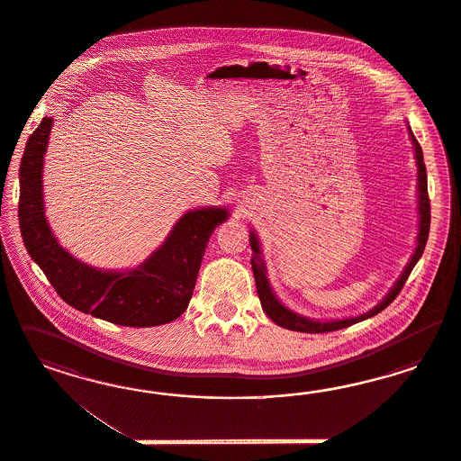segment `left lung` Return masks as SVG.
<instances>
[{"instance_id":"left-lung-1","label":"left lung","mask_w":461,"mask_h":461,"mask_svg":"<svg viewBox=\"0 0 461 461\" xmlns=\"http://www.w3.org/2000/svg\"><path fill=\"white\" fill-rule=\"evenodd\" d=\"M409 133H411V139H412V143H414L416 160H418L419 214H420V221H419L418 247H416V251H414L409 266L405 267L401 279L395 282V285L392 287L391 293L387 294V297L377 307H374L370 312L362 314L358 318L326 322L306 320V318H301V316L294 314L289 309L282 306L279 301H277V297L272 293L270 284H268V279H267L266 276V267H264V262L258 257L260 255L258 241H257L255 235L250 233L251 250L255 251V255L251 258V270H253V276H255L257 293H258V299L262 303V307H264L267 316L276 324H279V326L285 328V330L301 331V333H330V331L343 330V328H348V326L355 324V322H360L363 320H368V318L375 316L380 311H384L385 307L389 306L392 301L402 291L405 280L409 279L412 268L418 264L419 258L422 257V251L426 249V241H428V237H429V224H431V203H429V195H428V176H426V166H424V158H422V149H420L418 140L414 137V133L411 131V128H409Z\"/></svg>"}]
</instances>
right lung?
<instances>
[{"label":"right lung","instance_id":"obj_1","mask_svg":"<svg viewBox=\"0 0 461 461\" xmlns=\"http://www.w3.org/2000/svg\"><path fill=\"white\" fill-rule=\"evenodd\" d=\"M50 128L52 118H43L28 139L20 166L18 220L32 260L56 293L86 314L131 328L177 320L193 297L211 235L228 212L221 208L185 212L167 241L137 270L113 274L84 266L59 247L43 214V154Z\"/></svg>","mask_w":461,"mask_h":461}]
</instances>
